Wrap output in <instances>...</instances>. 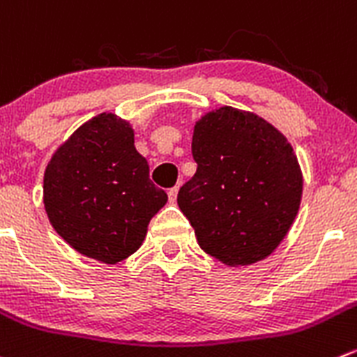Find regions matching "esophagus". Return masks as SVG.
Returning <instances> with one entry per match:
<instances>
[{"label":"esophagus","instance_id":"obj_1","mask_svg":"<svg viewBox=\"0 0 357 357\" xmlns=\"http://www.w3.org/2000/svg\"><path fill=\"white\" fill-rule=\"evenodd\" d=\"M178 192H179V186H172L171 190H169V200H171L172 204L176 202V199H178Z\"/></svg>","mask_w":357,"mask_h":357}]
</instances>
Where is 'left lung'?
Returning <instances> with one entry per match:
<instances>
[{"mask_svg":"<svg viewBox=\"0 0 357 357\" xmlns=\"http://www.w3.org/2000/svg\"><path fill=\"white\" fill-rule=\"evenodd\" d=\"M197 172L178 206L213 258L238 266L271 255L288 234L303 179L291 144L259 116L223 106L197 122Z\"/></svg>","mask_w":357,"mask_h":357,"instance_id":"obj_1","label":"left lung"}]
</instances>
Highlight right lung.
Segmentation results:
<instances>
[{
    "label": "right lung",
    "mask_w": 357,
    "mask_h": 357,
    "mask_svg": "<svg viewBox=\"0 0 357 357\" xmlns=\"http://www.w3.org/2000/svg\"><path fill=\"white\" fill-rule=\"evenodd\" d=\"M43 202L52 227L73 249L115 265L141 248L167 193L151 183L129 123L101 113L48 162Z\"/></svg>",
    "instance_id": "right-lung-1"
}]
</instances>
